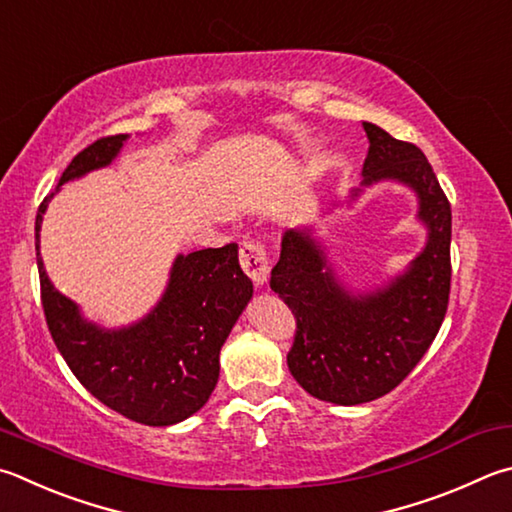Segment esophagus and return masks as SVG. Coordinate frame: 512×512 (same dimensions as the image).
I'll use <instances>...</instances> for the list:
<instances>
[{
	"label": "esophagus",
	"instance_id": "esophagus-1",
	"mask_svg": "<svg viewBox=\"0 0 512 512\" xmlns=\"http://www.w3.org/2000/svg\"><path fill=\"white\" fill-rule=\"evenodd\" d=\"M239 264L257 286L268 282V275H271V259H268L266 246L259 239H248L241 244Z\"/></svg>",
	"mask_w": 512,
	"mask_h": 512
}]
</instances>
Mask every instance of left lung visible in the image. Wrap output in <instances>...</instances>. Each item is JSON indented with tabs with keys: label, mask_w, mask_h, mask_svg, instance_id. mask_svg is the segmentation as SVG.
<instances>
[{
	"label": "left lung",
	"mask_w": 512,
	"mask_h": 512,
	"mask_svg": "<svg viewBox=\"0 0 512 512\" xmlns=\"http://www.w3.org/2000/svg\"><path fill=\"white\" fill-rule=\"evenodd\" d=\"M362 127L369 138L362 185L396 179L414 188L430 230L423 253L396 282L351 295L309 232L286 230L271 273V288L295 315L288 369L311 396L338 405L374 401L403 383L441 329L452 280V210L432 165L414 143Z\"/></svg>",
	"instance_id": "8db88e82"
}]
</instances>
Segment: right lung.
I'll return each instance as SVG.
<instances>
[{
    "label": "right lung",
    "mask_w": 512,
    "mask_h": 512,
    "mask_svg": "<svg viewBox=\"0 0 512 512\" xmlns=\"http://www.w3.org/2000/svg\"><path fill=\"white\" fill-rule=\"evenodd\" d=\"M125 134L102 136L73 156L60 183L109 165ZM53 197L35 217V250L46 324L55 347L85 389L111 410L143 425H172L208 403L219 378V351L244 311L253 282L241 271L237 244L179 255L156 309L134 327L102 331L82 320L78 306L53 288L40 257V224Z\"/></svg>",
    "instance_id": "add662e5"
}]
</instances>
